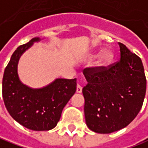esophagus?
I'll list each match as a JSON object with an SVG mask.
<instances>
[{
	"mask_svg": "<svg viewBox=\"0 0 148 148\" xmlns=\"http://www.w3.org/2000/svg\"><path fill=\"white\" fill-rule=\"evenodd\" d=\"M76 92H77V93H81V92H82V87H81V85H79V84L77 85Z\"/></svg>",
	"mask_w": 148,
	"mask_h": 148,
	"instance_id": "obj_1",
	"label": "esophagus"
}]
</instances>
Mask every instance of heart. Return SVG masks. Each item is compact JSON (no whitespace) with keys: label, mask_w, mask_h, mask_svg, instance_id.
I'll return each mask as SVG.
<instances>
[{"label":"heart","mask_w":148,"mask_h":148,"mask_svg":"<svg viewBox=\"0 0 148 148\" xmlns=\"http://www.w3.org/2000/svg\"><path fill=\"white\" fill-rule=\"evenodd\" d=\"M112 57H113V55H112V53L110 50H108V49L104 50L100 56L98 63L100 65H104V64H106L112 60Z\"/></svg>","instance_id":"heart-1"}]
</instances>
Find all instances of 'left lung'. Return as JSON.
I'll use <instances>...</instances> for the list:
<instances>
[{
    "label": "left lung",
    "mask_w": 148,
    "mask_h": 148,
    "mask_svg": "<svg viewBox=\"0 0 148 148\" xmlns=\"http://www.w3.org/2000/svg\"><path fill=\"white\" fill-rule=\"evenodd\" d=\"M120 60L108 66L87 67L88 84L83 88L88 127L111 133L137 117L146 94L147 79L141 59L119 42Z\"/></svg>",
    "instance_id": "1"
}]
</instances>
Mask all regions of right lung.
Masks as SVG:
<instances>
[{
    "instance_id": "add662e5",
    "label": "right lung",
    "mask_w": 148,
    "mask_h": 148,
    "mask_svg": "<svg viewBox=\"0 0 148 148\" xmlns=\"http://www.w3.org/2000/svg\"><path fill=\"white\" fill-rule=\"evenodd\" d=\"M39 38L16 49L5 69L2 80L4 103L10 116L26 128L48 131L57 125L63 108L76 92V79H58L40 89H32L21 83L17 74L18 60Z\"/></svg>"
}]
</instances>
